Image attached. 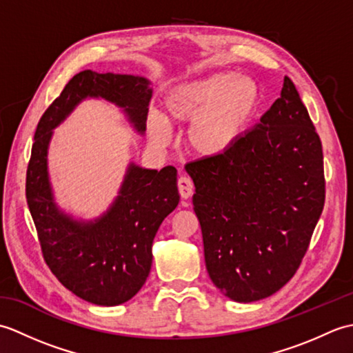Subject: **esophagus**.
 <instances>
[{"label": "esophagus", "instance_id": "34e87169", "mask_svg": "<svg viewBox=\"0 0 353 353\" xmlns=\"http://www.w3.org/2000/svg\"><path fill=\"white\" fill-rule=\"evenodd\" d=\"M179 186V194H181L182 199H190L194 194V183L190 177L182 176L177 182Z\"/></svg>", "mask_w": 353, "mask_h": 353}]
</instances>
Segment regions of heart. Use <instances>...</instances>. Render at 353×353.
<instances>
[{
    "mask_svg": "<svg viewBox=\"0 0 353 353\" xmlns=\"http://www.w3.org/2000/svg\"><path fill=\"white\" fill-rule=\"evenodd\" d=\"M259 88L254 80L223 71L171 88L163 99L165 118L147 117L148 138L167 145L169 123H191L186 144L194 153L216 157L234 148L250 129L259 109Z\"/></svg>",
    "mask_w": 353,
    "mask_h": 353,
    "instance_id": "obj_1",
    "label": "heart"
}]
</instances>
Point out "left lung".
Wrapping results in <instances>:
<instances>
[{"label": "left lung", "instance_id": "obj_1", "mask_svg": "<svg viewBox=\"0 0 353 353\" xmlns=\"http://www.w3.org/2000/svg\"><path fill=\"white\" fill-rule=\"evenodd\" d=\"M209 277L239 303L297 272L325 205L323 152L294 83L228 153L190 163Z\"/></svg>", "mask_w": 353, "mask_h": 353}]
</instances>
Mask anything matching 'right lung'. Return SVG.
Returning <instances> with one entry per match:
<instances>
[{
	"label": "right lung",
	"instance_id": "right-lung-1",
	"mask_svg": "<svg viewBox=\"0 0 353 353\" xmlns=\"http://www.w3.org/2000/svg\"><path fill=\"white\" fill-rule=\"evenodd\" d=\"M152 81L130 74H76L45 110L34 133L26 196L42 253L65 288L100 306L121 305L137 294L152 268V247L165 216L179 205L177 170L127 165L118 196L91 220L74 219L57 205L48 172V148L57 125L88 99L121 109L139 134L145 133Z\"/></svg>",
	"mask_w": 353,
	"mask_h": 353
}]
</instances>
